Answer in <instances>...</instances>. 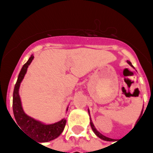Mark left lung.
<instances>
[{
    "label": "left lung",
    "mask_w": 153,
    "mask_h": 153,
    "mask_svg": "<svg viewBox=\"0 0 153 153\" xmlns=\"http://www.w3.org/2000/svg\"><path fill=\"white\" fill-rule=\"evenodd\" d=\"M127 63L130 65V66L132 67H134L133 65H132V63L130 62V61H128V60H127ZM143 110H142V112H143ZM88 113H89V110H88ZM89 115H90V113H89ZM91 119V118H90ZM90 125H91V127H92V129H93V131L95 133V134L98 137V138H100L101 139H102V140H105V141H110L111 140V138H107V137H106V136H104V135H102V134H100L99 132L97 131L96 129V128H95V126H94V125H93V123L92 122V120L90 121Z\"/></svg>",
    "instance_id": "8db88e82"
}]
</instances>
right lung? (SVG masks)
Wrapping results in <instances>:
<instances>
[{
  "label": "right lung",
  "instance_id": "obj_1",
  "mask_svg": "<svg viewBox=\"0 0 153 153\" xmlns=\"http://www.w3.org/2000/svg\"><path fill=\"white\" fill-rule=\"evenodd\" d=\"M33 58L34 56L31 55V56L29 57L28 61L23 65L20 72L19 74L18 79L15 83L14 93H13V111H14L15 120L19 126L23 128L28 134V136H30L32 138L36 139L39 143H45V142L51 141L60 136L65 128L66 120L64 118L60 120V121L56 122L54 124L46 125L42 122L28 116L24 111L20 97L19 94V90L20 83L27 73L28 65L31 64ZM66 111H68V108Z\"/></svg>",
  "mask_w": 153,
  "mask_h": 153
}]
</instances>
